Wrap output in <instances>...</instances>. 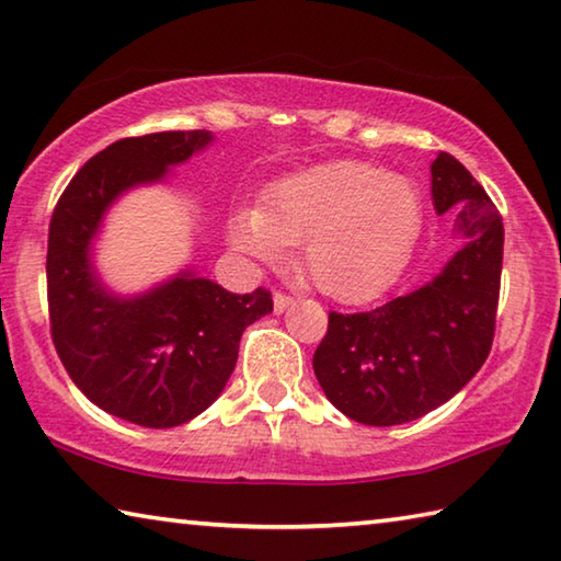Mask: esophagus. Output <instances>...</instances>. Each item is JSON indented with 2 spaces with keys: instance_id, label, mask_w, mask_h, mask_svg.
Returning a JSON list of instances; mask_svg holds the SVG:
<instances>
[{
  "instance_id": "obj_1",
  "label": "esophagus",
  "mask_w": 561,
  "mask_h": 561,
  "mask_svg": "<svg viewBox=\"0 0 561 561\" xmlns=\"http://www.w3.org/2000/svg\"><path fill=\"white\" fill-rule=\"evenodd\" d=\"M294 304V297H289L287 291H277L274 294V313H282V311H287L289 307Z\"/></svg>"
}]
</instances>
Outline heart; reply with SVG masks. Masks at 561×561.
Here are the masks:
<instances>
[{
	"label": "heart",
	"instance_id": "heart-1",
	"mask_svg": "<svg viewBox=\"0 0 561 561\" xmlns=\"http://www.w3.org/2000/svg\"><path fill=\"white\" fill-rule=\"evenodd\" d=\"M422 228L410 179L365 161H331L264 193L260 210L230 220L240 250L277 257L301 245V267L325 297L360 301L387 287Z\"/></svg>",
	"mask_w": 561,
	"mask_h": 561
}]
</instances>
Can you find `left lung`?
Segmentation results:
<instances>
[{
    "label": "left lung",
    "mask_w": 561,
    "mask_h": 561,
    "mask_svg": "<svg viewBox=\"0 0 561 561\" xmlns=\"http://www.w3.org/2000/svg\"><path fill=\"white\" fill-rule=\"evenodd\" d=\"M439 216L456 213L466 242L416 291L360 313H329L316 380L351 420L394 426L436 410L481 370L495 335L503 218L481 183L446 151L432 164Z\"/></svg>",
    "instance_id": "obj_1"
}]
</instances>
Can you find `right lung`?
<instances>
[{
	"label": "right lung",
	"instance_id": "1",
	"mask_svg": "<svg viewBox=\"0 0 561 561\" xmlns=\"http://www.w3.org/2000/svg\"><path fill=\"white\" fill-rule=\"evenodd\" d=\"M206 129L127 137L70 179L48 226L50 339L70 380L100 410L149 430L186 424L218 400L242 331L272 313V294H232L181 272L135 299L100 284L90 242L122 191L164 179L208 145Z\"/></svg>",
	"mask_w": 561,
	"mask_h": 561
}]
</instances>
